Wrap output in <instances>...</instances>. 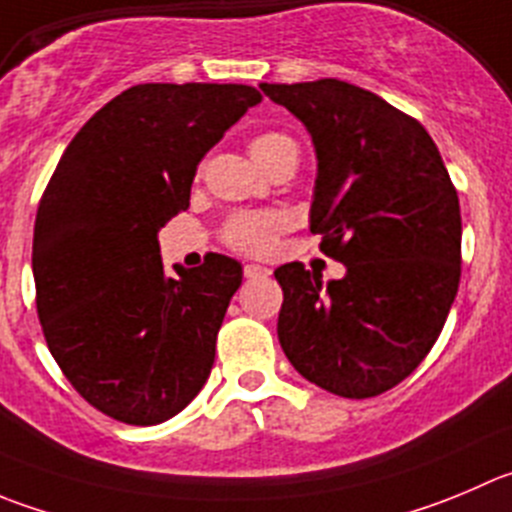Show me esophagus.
Masks as SVG:
<instances>
[{"label":"esophagus","mask_w":512,"mask_h":512,"mask_svg":"<svg viewBox=\"0 0 512 512\" xmlns=\"http://www.w3.org/2000/svg\"><path fill=\"white\" fill-rule=\"evenodd\" d=\"M269 274H271V271L266 269V266H259V264L243 266V276H246V279H266Z\"/></svg>","instance_id":"esophagus-1"}]
</instances>
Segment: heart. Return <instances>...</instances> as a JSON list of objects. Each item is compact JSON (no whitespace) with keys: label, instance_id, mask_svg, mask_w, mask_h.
I'll use <instances>...</instances> for the list:
<instances>
[{"label":"heart","instance_id":"1","mask_svg":"<svg viewBox=\"0 0 512 512\" xmlns=\"http://www.w3.org/2000/svg\"><path fill=\"white\" fill-rule=\"evenodd\" d=\"M289 150H296V143L286 133H276V130L253 135L248 140V153H251L253 163L259 165L261 170L269 168L271 163H276ZM281 228H284V221L276 213H243V216L231 218L226 223L223 236H226L228 246L236 248V251L266 253Z\"/></svg>","mask_w":512,"mask_h":512}]
</instances>
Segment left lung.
Returning <instances> with one entry per match:
<instances>
[{
  "label": "left lung",
  "mask_w": 512,
  "mask_h": 512,
  "mask_svg": "<svg viewBox=\"0 0 512 512\" xmlns=\"http://www.w3.org/2000/svg\"><path fill=\"white\" fill-rule=\"evenodd\" d=\"M259 87L311 135V231L347 266L329 284L299 261L274 271L281 349L316 387L377 397L420 367L450 314L460 284L457 191L427 130L374 92L334 77Z\"/></svg>",
  "instance_id": "left-lung-1"
}]
</instances>
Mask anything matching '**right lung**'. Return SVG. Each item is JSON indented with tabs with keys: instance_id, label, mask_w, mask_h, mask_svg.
<instances>
[{
	"instance_id": "add662e5",
	"label": "right lung",
	"mask_w": 512,
	"mask_h": 512,
	"mask_svg": "<svg viewBox=\"0 0 512 512\" xmlns=\"http://www.w3.org/2000/svg\"><path fill=\"white\" fill-rule=\"evenodd\" d=\"M259 102L248 85H135L57 163L34 221L37 314L72 387L113 420H170L211 374L243 269L211 253L168 276L158 231L188 208L203 155Z\"/></svg>"
}]
</instances>
